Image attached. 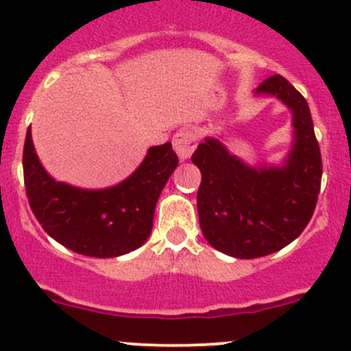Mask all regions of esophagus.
Wrapping results in <instances>:
<instances>
[{
	"mask_svg": "<svg viewBox=\"0 0 351 351\" xmlns=\"http://www.w3.org/2000/svg\"><path fill=\"white\" fill-rule=\"evenodd\" d=\"M197 136L192 130H178V132L173 136V147H175L176 154H178L180 161H186L192 156L193 149L197 147Z\"/></svg>",
	"mask_w": 351,
	"mask_h": 351,
	"instance_id": "esophagus-1",
	"label": "esophagus"
}]
</instances>
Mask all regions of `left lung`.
<instances>
[{"mask_svg": "<svg viewBox=\"0 0 351 351\" xmlns=\"http://www.w3.org/2000/svg\"><path fill=\"white\" fill-rule=\"evenodd\" d=\"M292 110L293 146L284 166L251 168L221 141L207 137L192 156L200 169L197 193L204 238L229 256L251 260L290 244L309 224L323 176L321 151L306 98L280 74L254 91Z\"/></svg>", "mask_w": 351, "mask_h": 351, "instance_id": "8db88e82", "label": "left lung"}]
</instances>
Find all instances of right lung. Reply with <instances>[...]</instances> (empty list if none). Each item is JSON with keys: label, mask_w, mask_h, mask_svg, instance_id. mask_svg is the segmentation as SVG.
I'll use <instances>...</instances> for the list:
<instances>
[{"label": "right lung", "mask_w": 351, "mask_h": 351, "mask_svg": "<svg viewBox=\"0 0 351 351\" xmlns=\"http://www.w3.org/2000/svg\"><path fill=\"white\" fill-rule=\"evenodd\" d=\"M178 166L171 143L153 146L127 180L105 190L56 182L35 154L30 127L23 147V180L32 212L51 238L74 253L115 258L146 243L161 190Z\"/></svg>", "instance_id": "obj_1"}]
</instances>
